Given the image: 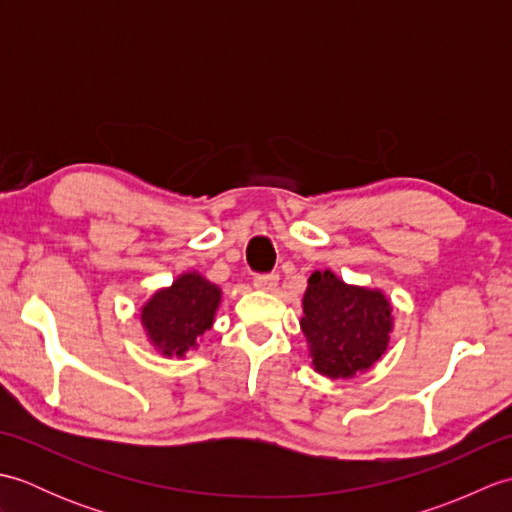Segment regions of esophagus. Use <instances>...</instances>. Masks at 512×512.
<instances>
[{
    "label": "esophagus",
    "instance_id": "obj_1",
    "mask_svg": "<svg viewBox=\"0 0 512 512\" xmlns=\"http://www.w3.org/2000/svg\"><path fill=\"white\" fill-rule=\"evenodd\" d=\"M277 284H279V277H277V275H259V277H255V281H253V286H255L257 290H264V292L275 290Z\"/></svg>",
    "mask_w": 512,
    "mask_h": 512
}]
</instances>
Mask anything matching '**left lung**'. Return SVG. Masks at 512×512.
I'll list each match as a JSON object with an SVG mask.
<instances>
[{
    "label": "left lung",
    "mask_w": 512,
    "mask_h": 512,
    "mask_svg": "<svg viewBox=\"0 0 512 512\" xmlns=\"http://www.w3.org/2000/svg\"><path fill=\"white\" fill-rule=\"evenodd\" d=\"M301 308L299 325L317 374L347 380L365 374L385 356L394 332V306L380 288L345 284L332 270H314Z\"/></svg>",
    "instance_id": "1"
}]
</instances>
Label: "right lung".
<instances>
[{"instance_id":"right-lung-1","label":"right lung","mask_w":512,"mask_h":512,"mask_svg":"<svg viewBox=\"0 0 512 512\" xmlns=\"http://www.w3.org/2000/svg\"><path fill=\"white\" fill-rule=\"evenodd\" d=\"M220 306L222 288L198 270H187L140 306V325L158 354L184 358L198 350L202 336L213 328Z\"/></svg>"}]
</instances>
